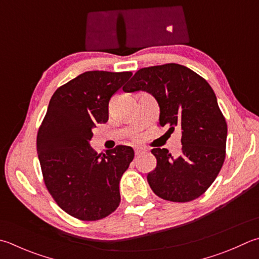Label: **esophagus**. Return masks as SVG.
<instances>
[{
  "instance_id": "1",
  "label": "esophagus",
  "mask_w": 259,
  "mask_h": 259,
  "mask_svg": "<svg viewBox=\"0 0 259 259\" xmlns=\"http://www.w3.org/2000/svg\"><path fill=\"white\" fill-rule=\"evenodd\" d=\"M134 152H135V155H140V154H142L143 152H145V149L140 148V146H135Z\"/></svg>"
}]
</instances>
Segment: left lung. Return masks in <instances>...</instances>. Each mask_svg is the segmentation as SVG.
<instances>
[{"instance_id":"1","label":"left lung","mask_w":259,"mask_h":259,"mask_svg":"<svg viewBox=\"0 0 259 259\" xmlns=\"http://www.w3.org/2000/svg\"><path fill=\"white\" fill-rule=\"evenodd\" d=\"M125 92L146 91L160 107V126L182 130V152L152 149L157 167L148 175L151 189L170 202L185 203L206 192L226 159L227 121L205 79L175 63L150 66L135 73Z\"/></svg>"}]
</instances>
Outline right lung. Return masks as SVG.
<instances>
[{
	"label": "right lung",
	"mask_w": 259,
	"mask_h": 259,
	"mask_svg": "<svg viewBox=\"0 0 259 259\" xmlns=\"http://www.w3.org/2000/svg\"><path fill=\"white\" fill-rule=\"evenodd\" d=\"M132 72L88 71L58 88L37 134L46 188L63 211L82 221L108 217L120 203L119 182L134 158L131 146L97 153L89 142L108 120L109 100Z\"/></svg>",
	"instance_id": "obj_1"
}]
</instances>
